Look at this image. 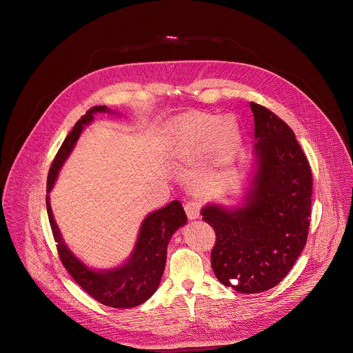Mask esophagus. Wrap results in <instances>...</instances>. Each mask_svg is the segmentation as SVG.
I'll use <instances>...</instances> for the list:
<instances>
[{
	"label": "esophagus",
	"mask_w": 353,
	"mask_h": 353,
	"mask_svg": "<svg viewBox=\"0 0 353 353\" xmlns=\"http://www.w3.org/2000/svg\"><path fill=\"white\" fill-rule=\"evenodd\" d=\"M184 210H185L187 218H188L190 221H194V219L199 218L201 205H199V203H196V201H188V203L184 205Z\"/></svg>",
	"instance_id": "obj_1"
}]
</instances>
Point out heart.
Masks as SVG:
<instances>
[{"instance_id": "1", "label": "heart", "mask_w": 353, "mask_h": 353, "mask_svg": "<svg viewBox=\"0 0 353 353\" xmlns=\"http://www.w3.org/2000/svg\"><path fill=\"white\" fill-rule=\"evenodd\" d=\"M165 143L174 157H187L199 150L211 155H228L240 143V128L233 116L191 112L179 116L169 125Z\"/></svg>"}]
</instances>
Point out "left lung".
I'll return each instance as SVG.
<instances>
[{
	"label": "left lung",
	"instance_id": "obj_1",
	"mask_svg": "<svg viewBox=\"0 0 353 353\" xmlns=\"http://www.w3.org/2000/svg\"><path fill=\"white\" fill-rule=\"evenodd\" d=\"M254 116L253 163L240 204H207L203 219L216 233L215 276L240 293L276 286L292 270L309 233L313 180L292 128L271 110L250 103Z\"/></svg>",
	"mask_w": 353,
	"mask_h": 353
}]
</instances>
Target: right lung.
Returning a JSON list of instances; mask_svg holds the SVG:
<instances>
[{
	"mask_svg": "<svg viewBox=\"0 0 353 353\" xmlns=\"http://www.w3.org/2000/svg\"><path fill=\"white\" fill-rule=\"evenodd\" d=\"M97 113H108L119 116L116 110L108 106H94L77 121L72 131L64 139L57 152L47 177V195L46 207L47 215L52 226L54 240L57 243L59 256L63 265L75 279V282L93 299L100 303L116 307L131 309L142 305L159 288L165 265L168 244L173 233L187 223V216L180 201H172L166 207L150 212L142 221L132 253L119 267L108 270H94L82 263L70 247L65 244L61 232L54 221L52 207H50V191L53 190L59 173L68 159L75 143L83 131L85 125L93 121Z\"/></svg>",
	"mask_w": 353,
	"mask_h": 353,
	"instance_id": "1",
	"label": "right lung"
}]
</instances>
